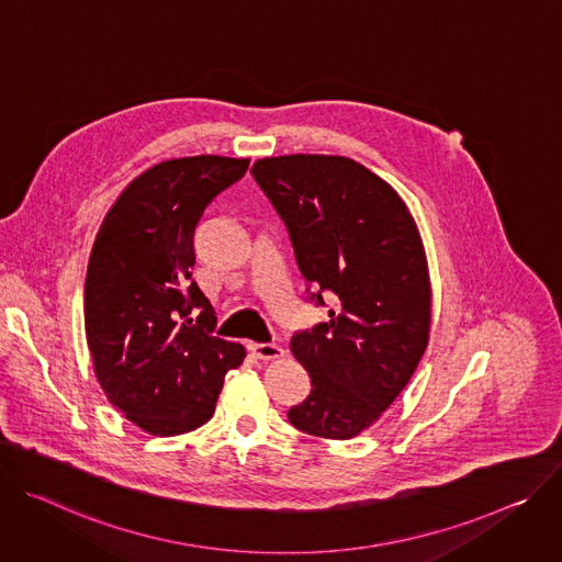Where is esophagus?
<instances>
[{
	"label": "esophagus",
	"mask_w": 562,
	"mask_h": 562,
	"mask_svg": "<svg viewBox=\"0 0 562 562\" xmlns=\"http://www.w3.org/2000/svg\"><path fill=\"white\" fill-rule=\"evenodd\" d=\"M252 350H255V355H257L259 359H266V361H270V359H281V357L285 355V350H283L279 344H272V341H268V344H255Z\"/></svg>",
	"instance_id": "esophagus-1"
}]
</instances>
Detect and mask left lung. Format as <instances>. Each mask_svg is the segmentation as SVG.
Instances as JSON below:
<instances>
[{"label":"left lung","mask_w":562,"mask_h":562,"mask_svg":"<svg viewBox=\"0 0 562 562\" xmlns=\"http://www.w3.org/2000/svg\"><path fill=\"white\" fill-rule=\"evenodd\" d=\"M252 176L288 227L296 266L333 310L290 350L313 391L294 428L350 440L404 391L426 350L430 281L417 225L393 187L344 156L261 158ZM308 292V288H307Z\"/></svg>","instance_id":"1"}]
</instances>
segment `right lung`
Listing matches in <instances>:
<instances>
[{
  "label": "right lung",
  "mask_w": 562,
  "mask_h": 562,
  "mask_svg": "<svg viewBox=\"0 0 562 562\" xmlns=\"http://www.w3.org/2000/svg\"><path fill=\"white\" fill-rule=\"evenodd\" d=\"M247 158L190 156L134 178L106 212L87 270L85 328L109 402L151 435L190 432L214 415L245 348L212 335V303L192 281L205 207ZM202 313L194 325L191 310Z\"/></svg>",
  "instance_id": "right-lung-1"
}]
</instances>
